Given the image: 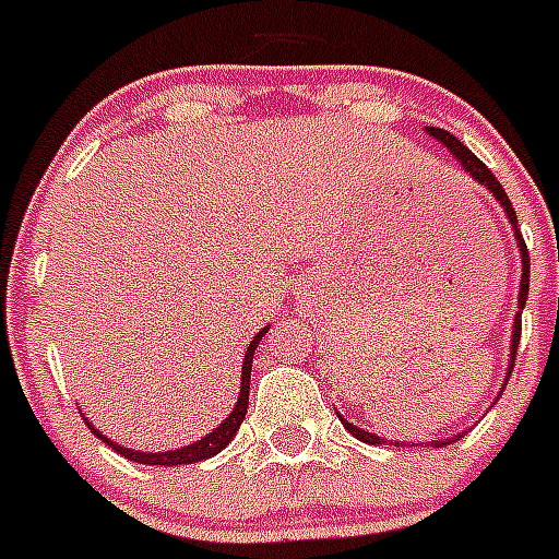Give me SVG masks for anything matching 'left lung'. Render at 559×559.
Segmentation results:
<instances>
[{
	"label": "left lung",
	"mask_w": 559,
	"mask_h": 559,
	"mask_svg": "<svg viewBox=\"0 0 559 559\" xmlns=\"http://www.w3.org/2000/svg\"><path fill=\"white\" fill-rule=\"evenodd\" d=\"M427 132L432 138H438V141H441L443 146H447V150H450L452 155H455L457 166H464V171H466V175H469V178H475L480 186H486V189H489V192L495 194V200H498L500 206H503V212H507L509 223H512L514 237H518L520 257H523V276H520V294H518V308H520V311L514 313L512 353H509V370H507V376H512L514 356H518V345H520V313H523V305H526V297H528V248H526V242H523V234L518 231V217H514L512 200L507 198V192H503V186H500V180L495 178L492 171L486 169L484 160H480V157L475 155V152L466 150L464 143L457 141L455 135H450V132H447V130H438V127H429ZM503 388H507V384H503ZM338 418H342V416H338ZM342 424H345L347 432H350L353 438H359V441H365V443H384V438H379V436H376V432H365V429H359V427H356V424L345 421V418H342ZM455 438H461V436H455ZM438 443H450V438H447V441H438ZM407 447H413V443H407Z\"/></svg>",
	"instance_id": "left-lung-1"
}]
</instances>
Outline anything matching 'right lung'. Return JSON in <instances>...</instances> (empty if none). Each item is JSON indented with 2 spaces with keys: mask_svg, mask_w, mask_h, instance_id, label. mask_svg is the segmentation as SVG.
<instances>
[{
  "mask_svg": "<svg viewBox=\"0 0 559 559\" xmlns=\"http://www.w3.org/2000/svg\"><path fill=\"white\" fill-rule=\"evenodd\" d=\"M265 331L269 328H262L260 333H257L254 338H251V345H248L246 350V359H242V379H240V395H237V404H234V409L228 413L226 421L221 424L217 429H212L209 436H203L200 441L189 443V447H183V450H169V452H141V450H127V447H121V443L109 441L107 436H102L98 429L93 427V424L87 421V427L93 429V436L102 438L107 447H112V450L118 452V455L130 457V461H135V464H150V466H180V464H198V461H206V457L217 455L221 450H226L228 441H231L234 436H237V429H240L242 418H246L248 413V390H251V365H254V350L257 345H260V338L265 336Z\"/></svg>",
  "mask_w": 559,
  "mask_h": 559,
  "instance_id": "add662e5",
  "label": "right lung"
}]
</instances>
